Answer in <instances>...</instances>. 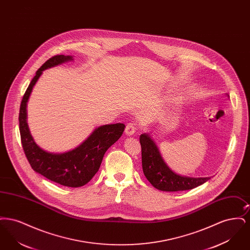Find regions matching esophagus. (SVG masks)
Here are the masks:
<instances>
[{"mask_svg":"<svg viewBox=\"0 0 250 250\" xmlns=\"http://www.w3.org/2000/svg\"><path fill=\"white\" fill-rule=\"evenodd\" d=\"M137 129H138V127H137V125L135 124L129 123V124H127V125H126L125 129V133L127 136H132V135H134V133L137 131Z\"/></svg>","mask_w":250,"mask_h":250,"instance_id":"34e87169","label":"esophagus"}]
</instances>
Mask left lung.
<instances>
[{
	"label": "left lung",
	"instance_id": "obj_1",
	"mask_svg": "<svg viewBox=\"0 0 250 250\" xmlns=\"http://www.w3.org/2000/svg\"><path fill=\"white\" fill-rule=\"evenodd\" d=\"M142 145V162L145 177L152 186L162 191H184L195 188L209 177H188L175 173L167 165L159 149L149 134H142L140 137Z\"/></svg>",
	"mask_w": 250,
	"mask_h": 250
}]
</instances>
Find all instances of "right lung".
Wrapping results in <instances>:
<instances>
[{"label": "right lung", "mask_w": 250, "mask_h": 250, "mask_svg": "<svg viewBox=\"0 0 250 250\" xmlns=\"http://www.w3.org/2000/svg\"><path fill=\"white\" fill-rule=\"evenodd\" d=\"M72 60L73 57L68 55H56L48 59L36 71L21 100L19 121L22 148L32 168L62 186L80 188L95 176L105 153L119 140L125 125L124 124H112L99 126L80 146L62 154L48 153L36 144L27 124L26 107L30 95L44 70Z\"/></svg>", "instance_id": "1"}]
</instances>
